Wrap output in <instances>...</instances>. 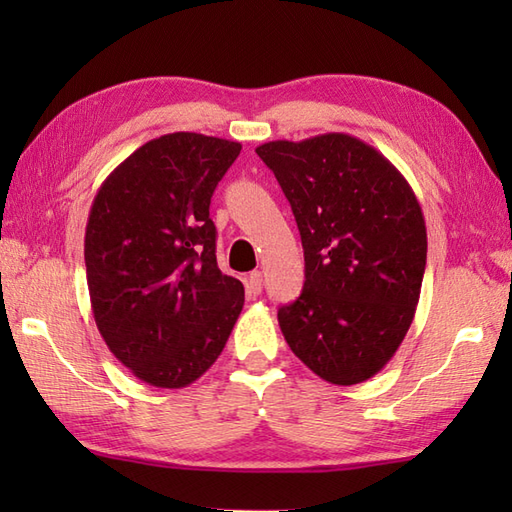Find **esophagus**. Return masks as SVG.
<instances>
[{"instance_id":"1","label":"esophagus","mask_w":512,"mask_h":512,"mask_svg":"<svg viewBox=\"0 0 512 512\" xmlns=\"http://www.w3.org/2000/svg\"><path fill=\"white\" fill-rule=\"evenodd\" d=\"M262 288H264V275L259 273V270H253L246 279V292L250 297H257L262 295Z\"/></svg>"}]
</instances>
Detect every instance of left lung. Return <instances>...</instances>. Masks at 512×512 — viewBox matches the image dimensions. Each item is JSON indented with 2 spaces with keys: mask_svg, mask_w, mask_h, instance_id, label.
<instances>
[{
  "mask_svg": "<svg viewBox=\"0 0 512 512\" xmlns=\"http://www.w3.org/2000/svg\"><path fill=\"white\" fill-rule=\"evenodd\" d=\"M255 151L286 193L306 259L299 299L277 312L284 339L328 383H363L396 354L416 314L427 264L416 193L350 134Z\"/></svg>",
  "mask_w": 512,
  "mask_h": 512,
  "instance_id": "8db88e82",
  "label": "left lung"
}]
</instances>
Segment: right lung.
Masks as SVG:
<instances>
[{
  "label": "right lung",
  "instance_id": "1",
  "mask_svg": "<svg viewBox=\"0 0 512 512\" xmlns=\"http://www.w3.org/2000/svg\"><path fill=\"white\" fill-rule=\"evenodd\" d=\"M242 151L176 132L125 158L92 202L85 270L96 328L147 385L180 389L209 369L244 306L215 259L211 195Z\"/></svg>",
  "mask_w": 512,
  "mask_h": 512
}]
</instances>
